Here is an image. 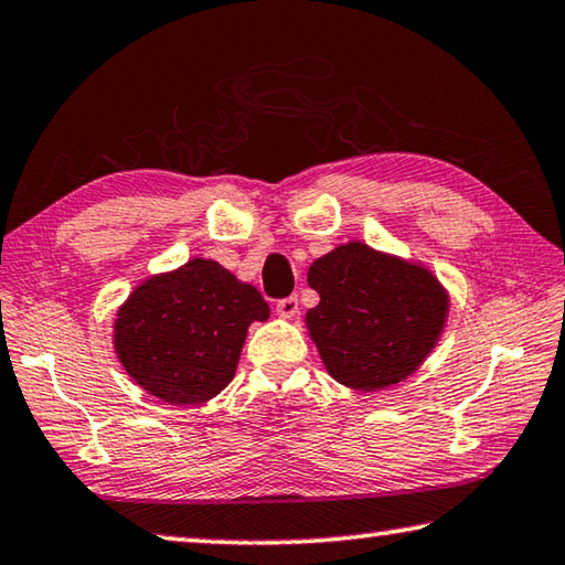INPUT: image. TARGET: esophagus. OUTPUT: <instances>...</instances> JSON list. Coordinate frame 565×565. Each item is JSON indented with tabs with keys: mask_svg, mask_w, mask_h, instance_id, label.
I'll return each instance as SVG.
<instances>
[{
	"mask_svg": "<svg viewBox=\"0 0 565 565\" xmlns=\"http://www.w3.org/2000/svg\"><path fill=\"white\" fill-rule=\"evenodd\" d=\"M275 310H277V316H280V318H295L300 312V302H298V298H295V295H290V298L277 300Z\"/></svg>",
	"mask_w": 565,
	"mask_h": 565,
	"instance_id": "esophagus-1",
	"label": "esophagus"
}]
</instances>
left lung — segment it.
<instances>
[{"mask_svg": "<svg viewBox=\"0 0 565 565\" xmlns=\"http://www.w3.org/2000/svg\"><path fill=\"white\" fill-rule=\"evenodd\" d=\"M308 285L320 302L305 326L328 373L353 391H383L418 370L448 318V292L428 267L348 243L318 257Z\"/></svg>", "mask_w": 565, "mask_h": 565, "instance_id": "obj_1", "label": "left lung"}]
</instances>
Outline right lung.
Returning a JSON list of instances; mask_svg holds the SVG:
<instances>
[{
  "label": "right lung",
  "instance_id": "right-lung-1",
  "mask_svg": "<svg viewBox=\"0 0 565 565\" xmlns=\"http://www.w3.org/2000/svg\"><path fill=\"white\" fill-rule=\"evenodd\" d=\"M270 318L253 285L215 260L137 285L115 318V353L132 381L170 405L207 403L235 377L249 322Z\"/></svg>",
  "mask_w": 565,
  "mask_h": 565
}]
</instances>
